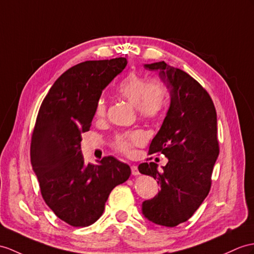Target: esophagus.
I'll use <instances>...</instances> for the list:
<instances>
[{"mask_svg": "<svg viewBox=\"0 0 254 254\" xmlns=\"http://www.w3.org/2000/svg\"><path fill=\"white\" fill-rule=\"evenodd\" d=\"M131 174H132L133 176H138V175L140 174L138 167L135 166V165H132V166H131Z\"/></svg>", "mask_w": 254, "mask_h": 254, "instance_id": "obj_1", "label": "esophagus"}]
</instances>
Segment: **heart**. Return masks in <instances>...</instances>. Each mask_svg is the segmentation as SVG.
Masks as SVG:
<instances>
[{"mask_svg":"<svg viewBox=\"0 0 254 254\" xmlns=\"http://www.w3.org/2000/svg\"><path fill=\"white\" fill-rule=\"evenodd\" d=\"M117 94L137 107L138 112L144 119H156L164 111L167 102V89L158 80H147L138 73L130 72L117 85ZM107 113V101L103 97L99 98L95 115L101 119ZM144 141L143 134L139 131H130L120 134L114 146L123 154H131L133 148Z\"/></svg>","mask_w":254,"mask_h":254,"instance_id":"obj_1","label":"heart"}]
</instances>
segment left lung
<instances>
[{
  "instance_id": "8db88e82",
  "label": "left lung",
  "mask_w": 254,
  "mask_h": 254,
  "mask_svg": "<svg viewBox=\"0 0 254 254\" xmlns=\"http://www.w3.org/2000/svg\"><path fill=\"white\" fill-rule=\"evenodd\" d=\"M144 66L158 72L171 101L148 150L150 155L164 154L168 163L162 172L153 162L138 167L142 175L153 177L160 185L158 194L142 203V212L153 223L174 227L194 214L211 188L220 153L216 112L207 90L187 72L165 61Z\"/></svg>"
}]
</instances>
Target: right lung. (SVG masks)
I'll list each match as a JSON object with an SVG mask.
<instances>
[{"instance_id": "right-lung-1", "label": "right lung", "mask_w": 254, "mask_h": 254, "mask_svg": "<svg viewBox=\"0 0 254 254\" xmlns=\"http://www.w3.org/2000/svg\"><path fill=\"white\" fill-rule=\"evenodd\" d=\"M127 64L126 58L92 60L70 67L49 89L36 117L30 157L46 205L71 226H89L108 197L131 170L113 156L86 164L82 133L89 130L102 90Z\"/></svg>"}]
</instances>
